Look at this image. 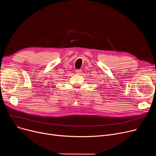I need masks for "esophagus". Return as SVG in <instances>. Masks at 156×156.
Listing matches in <instances>:
<instances>
[{"label": "esophagus", "mask_w": 156, "mask_h": 156, "mask_svg": "<svg viewBox=\"0 0 156 156\" xmlns=\"http://www.w3.org/2000/svg\"><path fill=\"white\" fill-rule=\"evenodd\" d=\"M76 73L77 74V75H81V71L80 69H76Z\"/></svg>", "instance_id": "1"}]
</instances>
